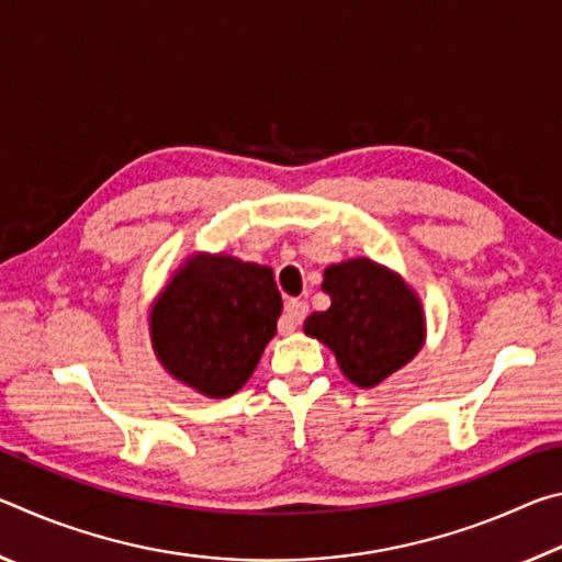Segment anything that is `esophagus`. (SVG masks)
<instances>
[{
  "instance_id": "34e87169",
  "label": "esophagus",
  "mask_w": 562,
  "mask_h": 562,
  "mask_svg": "<svg viewBox=\"0 0 562 562\" xmlns=\"http://www.w3.org/2000/svg\"><path fill=\"white\" fill-rule=\"evenodd\" d=\"M307 317V302L304 300H290L284 304V317L280 319V331L282 335H290V331L302 325V319Z\"/></svg>"
}]
</instances>
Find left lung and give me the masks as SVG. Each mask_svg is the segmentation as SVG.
I'll use <instances>...</instances> for the list:
<instances>
[{
    "label": "left lung",
    "instance_id": "obj_1",
    "mask_svg": "<svg viewBox=\"0 0 562 562\" xmlns=\"http://www.w3.org/2000/svg\"><path fill=\"white\" fill-rule=\"evenodd\" d=\"M329 310L304 319V335L335 351L351 384L372 389L424 347L422 300L384 265L355 258L325 270Z\"/></svg>",
    "mask_w": 562,
    "mask_h": 562
}]
</instances>
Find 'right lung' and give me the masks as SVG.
<instances>
[{"label": "right lung", "instance_id": "add662e5", "mask_svg": "<svg viewBox=\"0 0 562 562\" xmlns=\"http://www.w3.org/2000/svg\"><path fill=\"white\" fill-rule=\"evenodd\" d=\"M282 297L270 268L195 252L150 307V341L166 372L211 398L252 376L278 331Z\"/></svg>", "mask_w": 562, "mask_h": 562}]
</instances>
